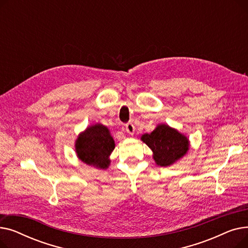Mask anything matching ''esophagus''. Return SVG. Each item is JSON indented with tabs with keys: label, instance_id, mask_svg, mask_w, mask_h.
Masks as SVG:
<instances>
[{
	"label": "esophagus",
	"instance_id": "obj_1",
	"mask_svg": "<svg viewBox=\"0 0 248 248\" xmlns=\"http://www.w3.org/2000/svg\"><path fill=\"white\" fill-rule=\"evenodd\" d=\"M124 127H125V132H126L127 134L132 135V136L134 135V133H135V125H134L133 123H127V124H125Z\"/></svg>",
	"mask_w": 248,
	"mask_h": 248
}]
</instances>
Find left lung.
I'll list each match as a JSON object with an SVG mask.
<instances>
[{
  "label": "left lung",
  "mask_w": 248,
  "mask_h": 248,
  "mask_svg": "<svg viewBox=\"0 0 248 248\" xmlns=\"http://www.w3.org/2000/svg\"><path fill=\"white\" fill-rule=\"evenodd\" d=\"M141 140L154 152V160L162 167L172 165L189 149L187 138L166 124L158 125L151 134L142 135Z\"/></svg>",
  "instance_id": "1"
}]
</instances>
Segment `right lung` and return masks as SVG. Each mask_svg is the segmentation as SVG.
<instances>
[{
	"label": "right lung",
	"instance_id": "obj_1",
	"mask_svg": "<svg viewBox=\"0 0 248 248\" xmlns=\"http://www.w3.org/2000/svg\"><path fill=\"white\" fill-rule=\"evenodd\" d=\"M76 153L87 165L108 168V155L114 149V140L107 126L100 124L87 127L76 140Z\"/></svg>",
	"mask_w": 248,
	"mask_h": 248
}]
</instances>
